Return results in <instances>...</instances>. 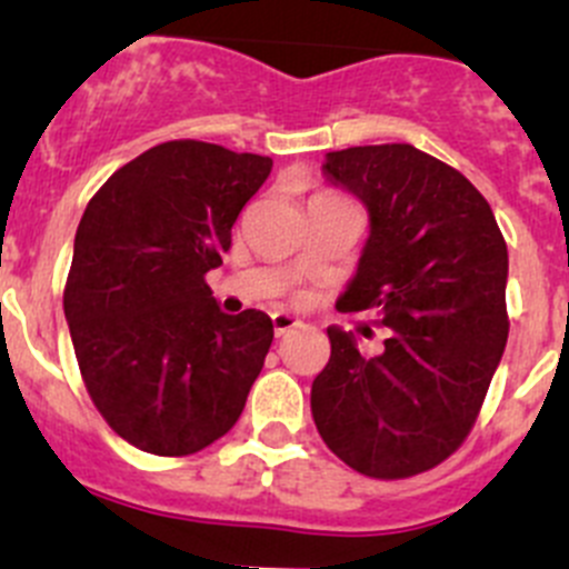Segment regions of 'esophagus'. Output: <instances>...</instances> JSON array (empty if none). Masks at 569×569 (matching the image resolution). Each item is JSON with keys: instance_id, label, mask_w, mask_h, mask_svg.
<instances>
[{"instance_id": "1", "label": "esophagus", "mask_w": 569, "mask_h": 569, "mask_svg": "<svg viewBox=\"0 0 569 569\" xmlns=\"http://www.w3.org/2000/svg\"><path fill=\"white\" fill-rule=\"evenodd\" d=\"M272 325H274V333L278 336H283V333H289V330H295V328H300V319L295 317V313H286V311H278V313H272Z\"/></svg>"}]
</instances>
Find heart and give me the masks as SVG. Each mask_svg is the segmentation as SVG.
<instances>
[{
    "label": "heart",
    "instance_id": "obj_1",
    "mask_svg": "<svg viewBox=\"0 0 569 569\" xmlns=\"http://www.w3.org/2000/svg\"><path fill=\"white\" fill-rule=\"evenodd\" d=\"M317 200H336V197L333 194H319V197H313V202H317Z\"/></svg>",
    "mask_w": 569,
    "mask_h": 569
}]
</instances>
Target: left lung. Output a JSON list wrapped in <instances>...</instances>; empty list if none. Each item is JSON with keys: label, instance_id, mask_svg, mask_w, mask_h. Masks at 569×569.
<instances>
[{"label": "left lung", "instance_id": "8db88e82", "mask_svg": "<svg viewBox=\"0 0 569 569\" xmlns=\"http://www.w3.org/2000/svg\"><path fill=\"white\" fill-rule=\"evenodd\" d=\"M322 172L369 213L367 244L336 306L375 311L389 339L363 356L356 336L328 328L313 422L361 476H417L459 450L503 358L509 250L481 191L417 147L328 152Z\"/></svg>", "mask_w": 569, "mask_h": 569}]
</instances>
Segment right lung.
<instances>
[{
	"mask_svg": "<svg viewBox=\"0 0 569 569\" xmlns=\"http://www.w3.org/2000/svg\"><path fill=\"white\" fill-rule=\"evenodd\" d=\"M269 172L272 158L167 141L110 174L82 213L66 322L93 406L132 448L197 453L244 411L272 319L222 313L206 272Z\"/></svg>",
	"mask_w": 569,
	"mask_h": 569,
	"instance_id": "add662e5",
	"label": "right lung"
}]
</instances>
